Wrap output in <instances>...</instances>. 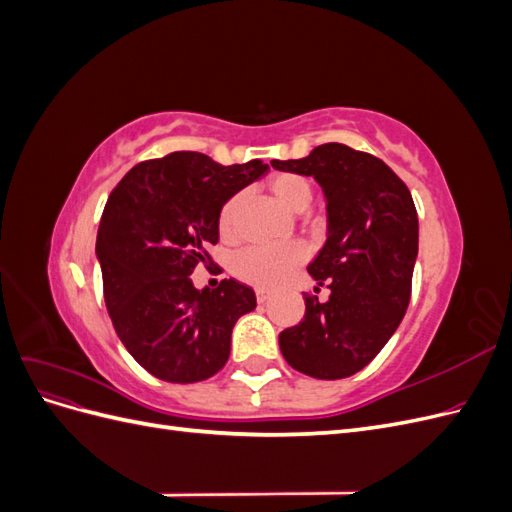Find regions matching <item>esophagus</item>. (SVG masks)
Here are the masks:
<instances>
[{"label": "esophagus", "mask_w": 512, "mask_h": 512, "mask_svg": "<svg viewBox=\"0 0 512 512\" xmlns=\"http://www.w3.org/2000/svg\"><path fill=\"white\" fill-rule=\"evenodd\" d=\"M269 297H271V292H269V290H265V288H256V301H258V303H265Z\"/></svg>", "instance_id": "esophagus-1"}]
</instances>
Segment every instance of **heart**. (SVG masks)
<instances>
[{
  "label": "heart",
  "mask_w": 512,
  "mask_h": 512,
  "mask_svg": "<svg viewBox=\"0 0 512 512\" xmlns=\"http://www.w3.org/2000/svg\"><path fill=\"white\" fill-rule=\"evenodd\" d=\"M271 194L290 211H303L312 203V185L301 175L282 173L269 181ZM243 198L241 194L230 196L220 209L218 228L224 239L237 235V222ZM305 247L297 241L280 243V245H252L241 250L232 258V273L239 280L258 286V288H277L284 284L290 273L303 265Z\"/></svg>",
  "instance_id": "b5f03b06"
}]
</instances>
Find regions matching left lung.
Segmentation results:
<instances>
[{"label":"left lung","mask_w":512,"mask_h":512,"mask_svg":"<svg viewBox=\"0 0 512 512\" xmlns=\"http://www.w3.org/2000/svg\"><path fill=\"white\" fill-rule=\"evenodd\" d=\"M271 166L314 177L329 218L327 243L307 271L331 294L324 303L305 294L303 320L280 333L282 354L305 376L348 378L374 361L406 316L418 254L412 194L380 158L342 143Z\"/></svg>","instance_id":"left-lung-1"}]
</instances>
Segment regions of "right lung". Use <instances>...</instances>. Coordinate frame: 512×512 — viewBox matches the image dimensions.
Listing matches in <instances>:
<instances>
[{"label":"right lung","mask_w":512,"mask_h":512,"mask_svg":"<svg viewBox=\"0 0 512 512\" xmlns=\"http://www.w3.org/2000/svg\"><path fill=\"white\" fill-rule=\"evenodd\" d=\"M267 168L175 151L136 164L108 196L96 241L104 303L121 344L151 376L190 384L226 365L232 327L256 294L235 280L196 290L190 275L213 265L207 247L220 239L222 205Z\"/></svg>","instance_id":"obj_1"}]
</instances>
